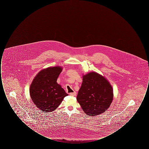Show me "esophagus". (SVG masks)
<instances>
[{
	"label": "esophagus",
	"mask_w": 149,
	"mask_h": 149,
	"mask_svg": "<svg viewBox=\"0 0 149 149\" xmlns=\"http://www.w3.org/2000/svg\"><path fill=\"white\" fill-rule=\"evenodd\" d=\"M76 95H77V93L75 92L70 93V95H71V96H75Z\"/></svg>",
	"instance_id": "esophagus-1"
}]
</instances>
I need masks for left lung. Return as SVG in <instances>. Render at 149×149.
<instances>
[{
    "label": "left lung",
    "instance_id": "obj_1",
    "mask_svg": "<svg viewBox=\"0 0 149 149\" xmlns=\"http://www.w3.org/2000/svg\"><path fill=\"white\" fill-rule=\"evenodd\" d=\"M113 97L112 87L104 77L95 72L83 75L77 99L85 113L95 116L104 112Z\"/></svg>",
    "mask_w": 149,
    "mask_h": 149
}]
</instances>
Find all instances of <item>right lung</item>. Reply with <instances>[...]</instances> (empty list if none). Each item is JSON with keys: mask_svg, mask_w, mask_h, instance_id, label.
Returning <instances> with one entry per match:
<instances>
[{"mask_svg": "<svg viewBox=\"0 0 149 149\" xmlns=\"http://www.w3.org/2000/svg\"><path fill=\"white\" fill-rule=\"evenodd\" d=\"M60 66L50 67L40 71L30 86L29 93L33 102L38 109L45 112L56 109L68 94L57 79L62 71Z\"/></svg>", "mask_w": 149, "mask_h": 149, "instance_id": "add662e5", "label": "right lung"}]
</instances>
